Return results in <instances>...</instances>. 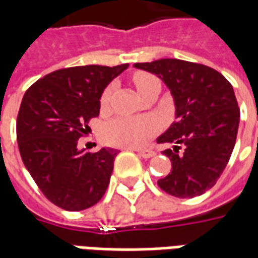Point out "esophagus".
<instances>
[{
    "instance_id": "1",
    "label": "esophagus",
    "mask_w": 258,
    "mask_h": 258,
    "mask_svg": "<svg viewBox=\"0 0 258 258\" xmlns=\"http://www.w3.org/2000/svg\"><path fill=\"white\" fill-rule=\"evenodd\" d=\"M137 152H138V155H140V156L145 157V159H149V157L156 155L155 151H151V149H140V151H137Z\"/></svg>"
}]
</instances>
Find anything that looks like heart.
I'll return each instance as SVG.
<instances>
[{
    "label": "heart",
    "instance_id": "heart-1",
    "mask_svg": "<svg viewBox=\"0 0 258 258\" xmlns=\"http://www.w3.org/2000/svg\"><path fill=\"white\" fill-rule=\"evenodd\" d=\"M134 84L141 95L153 85H160V81L153 74L140 72L134 74ZM113 94V85H109L101 96V105L105 107L109 105ZM157 121L153 117H130L118 116L112 118L103 125L105 140L116 146L124 148H141L157 133Z\"/></svg>",
    "mask_w": 258,
    "mask_h": 258
}]
</instances>
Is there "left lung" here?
<instances>
[{"label":"left lung","instance_id":"8db88e82","mask_svg":"<svg viewBox=\"0 0 258 258\" xmlns=\"http://www.w3.org/2000/svg\"><path fill=\"white\" fill-rule=\"evenodd\" d=\"M134 68L162 79L175 105V121L157 138V144H174L163 152L171 160V171L157 185L175 198L203 195L220 178L238 135L240 112L232 85L214 69L181 59Z\"/></svg>","mask_w":258,"mask_h":258}]
</instances>
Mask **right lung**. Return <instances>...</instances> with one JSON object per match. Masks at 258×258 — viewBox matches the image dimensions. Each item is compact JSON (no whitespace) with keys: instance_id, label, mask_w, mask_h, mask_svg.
Returning a JSON list of instances; mask_svg holds the SVG:
<instances>
[{"instance_id":"right-lung-1","label":"right lung","mask_w":258,"mask_h":258,"mask_svg":"<svg viewBox=\"0 0 258 258\" xmlns=\"http://www.w3.org/2000/svg\"><path fill=\"white\" fill-rule=\"evenodd\" d=\"M127 68L60 69L36 81L22 99L16 120L22 160L45 198L63 210L88 209L106 192L117 151H80L77 141L99 116L103 90Z\"/></svg>"}]
</instances>
